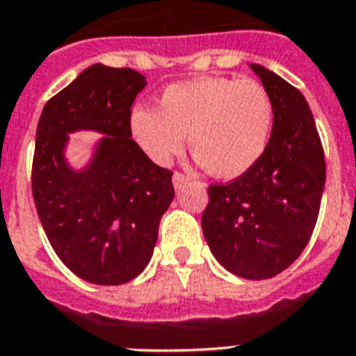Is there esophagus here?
<instances>
[{
	"mask_svg": "<svg viewBox=\"0 0 356 356\" xmlns=\"http://www.w3.org/2000/svg\"><path fill=\"white\" fill-rule=\"evenodd\" d=\"M188 183H190L188 175H184V173L181 172L173 173V186H175V188H183L184 184H188Z\"/></svg>",
	"mask_w": 356,
	"mask_h": 356,
	"instance_id": "34e87169",
	"label": "esophagus"
}]
</instances>
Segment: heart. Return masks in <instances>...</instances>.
<instances>
[{"label": "heart", "instance_id": "b5f03b06", "mask_svg": "<svg viewBox=\"0 0 356 356\" xmlns=\"http://www.w3.org/2000/svg\"><path fill=\"white\" fill-rule=\"evenodd\" d=\"M273 127V103L257 81L203 77L168 86L156 111L138 107L131 129L142 149L168 164L183 149L216 177L233 179L260 161Z\"/></svg>", "mask_w": 356, "mask_h": 356}]
</instances>
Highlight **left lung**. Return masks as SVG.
Segmentation results:
<instances>
[{
    "mask_svg": "<svg viewBox=\"0 0 356 356\" xmlns=\"http://www.w3.org/2000/svg\"><path fill=\"white\" fill-rule=\"evenodd\" d=\"M273 103L264 155L236 179L209 186L201 227L218 262L243 279L281 273L309 243L325 186V155L303 94L251 64Z\"/></svg>",
    "mask_w": 356,
    "mask_h": 356,
    "instance_id": "8db88e82",
    "label": "left lung"
}]
</instances>
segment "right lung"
Returning a JSON list of instances; mask_svg holds the SVG:
<instances>
[{"label":"right lung","instance_id":"right-lung-1","mask_svg":"<svg viewBox=\"0 0 356 356\" xmlns=\"http://www.w3.org/2000/svg\"><path fill=\"white\" fill-rule=\"evenodd\" d=\"M144 86L134 70L94 64L46 103L36 127L31 188L42 227L68 270L103 286L144 271L175 195L172 170L131 138V107ZM77 128L108 134L79 174L62 156Z\"/></svg>","mask_w":356,"mask_h":356}]
</instances>
